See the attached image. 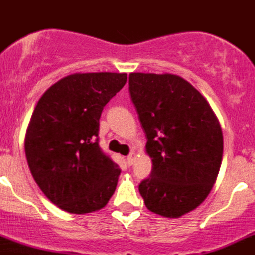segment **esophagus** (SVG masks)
I'll use <instances>...</instances> for the list:
<instances>
[{"instance_id": "obj_1", "label": "esophagus", "mask_w": 255, "mask_h": 255, "mask_svg": "<svg viewBox=\"0 0 255 255\" xmlns=\"http://www.w3.org/2000/svg\"><path fill=\"white\" fill-rule=\"evenodd\" d=\"M135 160H136V154H135V152H131L129 156L126 157V161H128V164H129V165H132V164L135 162Z\"/></svg>"}]
</instances>
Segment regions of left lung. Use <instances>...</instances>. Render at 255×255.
I'll return each mask as SVG.
<instances>
[{"mask_svg": "<svg viewBox=\"0 0 255 255\" xmlns=\"http://www.w3.org/2000/svg\"><path fill=\"white\" fill-rule=\"evenodd\" d=\"M152 170L139 185L150 212L180 218L204 202L219 174L223 132L207 99L173 74L129 75Z\"/></svg>", "mask_w": 255, "mask_h": 255, "instance_id": "obj_1", "label": "left lung"}]
</instances>
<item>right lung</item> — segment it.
Wrapping results in <instances>:
<instances>
[{
  "instance_id": "1",
  "label": "right lung",
  "mask_w": 255,
  "mask_h": 255,
  "mask_svg": "<svg viewBox=\"0 0 255 255\" xmlns=\"http://www.w3.org/2000/svg\"><path fill=\"white\" fill-rule=\"evenodd\" d=\"M128 75H69L48 87L28 123L25 152L42 193L67 213L86 214L108 204L120 169L99 146V120Z\"/></svg>"
}]
</instances>
